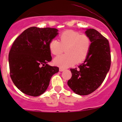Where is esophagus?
Segmentation results:
<instances>
[{
    "label": "esophagus",
    "instance_id": "34e87169",
    "mask_svg": "<svg viewBox=\"0 0 122 122\" xmlns=\"http://www.w3.org/2000/svg\"><path fill=\"white\" fill-rule=\"evenodd\" d=\"M59 70H60V71H63L64 70V69L62 68H60V69H59Z\"/></svg>",
    "mask_w": 122,
    "mask_h": 122
}]
</instances>
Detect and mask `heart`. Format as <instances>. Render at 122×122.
I'll return each instance as SVG.
<instances>
[{"mask_svg": "<svg viewBox=\"0 0 122 122\" xmlns=\"http://www.w3.org/2000/svg\"><path fill=\"white\" fill-rule=\"evenodd\" d=\"M59 38L60 41L53 39L50 42L49 49L52 54L58 55L66 48L67 54L55 58L54 64L67 68L86 60L90 48V39L88 36L75 30H66L60 34Z\"/></svg>", "mask_w": 122, "mask_h": 122, "instance_id": "b5f03b06", "label": "heart"}]
</instances>
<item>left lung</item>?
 <instances>
[{"label":"left lung","instance_id":"left-lung-1","mask_svg":"<svg viewBox=\"0 0 122 122\" xmlns=\"http://www.w3.org/2000/svg\"><path fill=\"white\" fill-rule=\"evenodd\" d=\"M86 34L91 41L89 53L78 68H71L72 77L67 82L76 94L85 96L97 89L105 79L111 65L109 41L94 29Z\"/></svg>","mask_w":122,"mask_h":122}]
</instances>
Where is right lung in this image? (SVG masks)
I'll list each match as a JSON object with an SVG mask.
<instances>
[{"mask_svg": "<svg viewBox=\"0 0 122 122\" xmlns=\"http://www.w3.org/2000/svg\"><path fill=\"white\" fill-rule=\"evenodd\" d=\"M55 28L30 27L13 42L9 53L10 76L16 87L31 96L47 89L51 78L59 71L48 64L52 60L49 43L58 35Z\"/></svg>", "mask_w": 122, "mask_h": 122, "instance_id": "obj_1", "label": "right lung"}]
</instances>
